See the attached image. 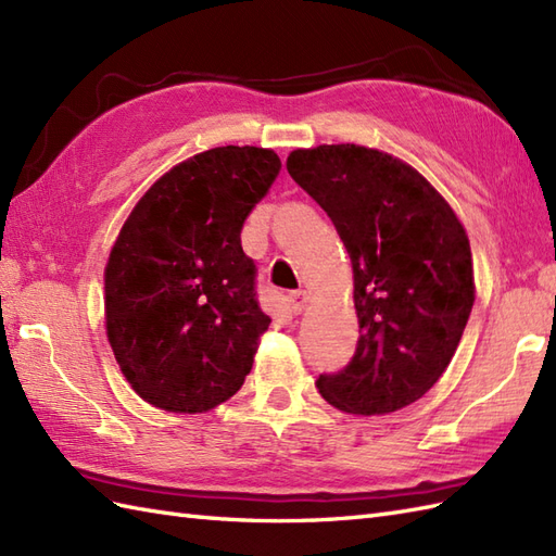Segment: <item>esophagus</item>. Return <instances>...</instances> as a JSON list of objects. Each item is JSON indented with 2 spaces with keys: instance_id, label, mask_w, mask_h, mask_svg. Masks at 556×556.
Instances as JSON below:
<instances>
[{
  "instance_id": "obj_1",
  "label": "esophagus",
  "mask_w": 556,
  "mask_h": 556,
  "mask_svg": "<svg viewBox=\"0 0 556 556\" xmlns=\"http://www.w3.org/2000/svg\"><path fill=\"white\" fill-rule=\"evenodd\" d=\"M306 302H308V294H306L304 290H294V292H290V306H292L294 314H302L304 306H306Z\"/></svg>"
}]
</instances>
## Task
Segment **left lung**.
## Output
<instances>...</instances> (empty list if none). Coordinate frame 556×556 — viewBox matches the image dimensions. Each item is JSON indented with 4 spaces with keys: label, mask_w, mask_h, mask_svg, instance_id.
Returning a JSON list of instances; mask_svg holds the SVG:
<instances>
[{
    "label": "left lung",
    "mask_w": 556,
    "mask_h": 556,
    "mask_svg": "<svg viewBox=\"0 0 556 556\" xmlns=\"http://www.w3.org/2000/svg\"><path fill=\"white\" fill-rule=\"evenodd\" d=\"M288 172L330 216L354 268L358 344L316 387L334 408L384 415L439 382L473 306L463 224L422 174L356 143L292 151Z\"/></svg>",
    "instance_id": "1"
}]
</instances>
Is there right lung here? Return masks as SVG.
I'll use <instances>...</instances> for the list:
<instances>
[{
    "label": "right lung",
    "mask_w": 556,
    "mask_h": 556,
    "mask_svg": "<svg viewBox=\"0 0 556 556\" xmlns=\"http://www.w3.org/2000/svg\"><path fill=\"white\" fill-rule=\"evenodd\" d=\"M278 174L266 148H212L157 179L122 226L105 266V330L155 408L205 413L252 370L270 318L240 231Z\"/></svg>",
    "instance_id": "add662e5"
}]
</instances>
